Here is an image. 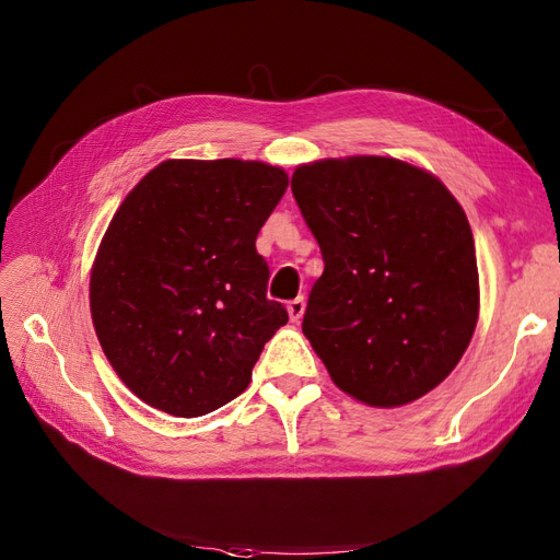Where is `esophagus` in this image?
<instances>
[{"label": "esophagus", "instance_id": "obj_1", "mask_svg": "<svg viewBox=\"0 0 560 560\" xmlns=\"http://www.w3.org/2000/svg\"><path fill=\"white\" fill-rule=\"evenodd\" d=\"M287 313H290L292 322H299L303 317V313H306V301H303V299L290 301V303H287Z\"/></svg>", "mask_w": 560, "mask_h": 560}]
</instances>
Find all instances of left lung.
I'll use <instances>...</instances> for the list:
<instances>
[{
	"mask_svg": "<svg viewBox=\"0 0 560 560\" xmlns=\"http://www.w3.org/2000/svg\"><path fill=\"white\" fill-rule=\"evenodd\" d=\"M292 194L325 259L303 334L331 381L366 406L428 395L479 319V268L460 202L393 156L299 165Z\"/></svg>",
	"mask_w": 560,
	"mask_h": 560,
	"instance_id": "obj_1",
	"label": "left lung"
}]
</instances>
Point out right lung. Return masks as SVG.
<instances>
[{
	"label": "right lung",
	"instance_id": "right-lung-1",
	"mask_svg": "<svg viewBox=\"0 0 560 560\" xmlns=\"http://www.w3.org/2000/svg\"><path fill=\"white\" fill-rule=\"evenodd\" d=\"M290 177L243 159H167L124 198L91 268V317L144 404L206 416L245 393L287 311L254 247Z\"/></svg>",
	"mask_w": 560,
	"mask_h": 560
}]
</instances>
